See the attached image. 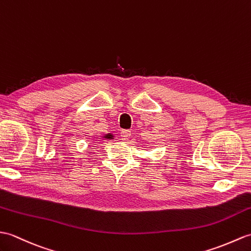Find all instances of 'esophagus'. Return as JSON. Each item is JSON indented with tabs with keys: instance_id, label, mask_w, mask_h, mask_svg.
I'll list each match as a JSON object with an SVG mask.
<instances>
[{
	"instance_id": "1",
	"label": "esophagus",
	"mask_w": 251,
	"mask_h": 251,
	"mask_svg": "<svg viewBox=\"0 0 251 251\" xmlns=\"http://www.w3.org/2000/svg\"><path fill=\"white\" fill-rule=\"evenodd\" d=\"M130 130H122L121 131V138L123 139V140H127L128 138L130 137Z\"/></svg>"
}]
</instances>
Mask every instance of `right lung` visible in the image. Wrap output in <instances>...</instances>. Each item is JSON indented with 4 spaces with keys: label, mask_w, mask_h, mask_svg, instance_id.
<instances>
[{
    "label": "right lung",
    "mask_w": 251,
    "mask_h": 251,
    "mask_svg": "<svg viewBox=\"0 0 251 251\" xmlns=\"http://www.w3.org/2000/svg\"><path fill=\"white\" fill-rule=\"evenodd\" d=\"M113 136H111V133H109V135H106L104 136V138H107V139H111Z\"/></svg>",
    "instance_id": "right-lung-1"
}]
</instances>
